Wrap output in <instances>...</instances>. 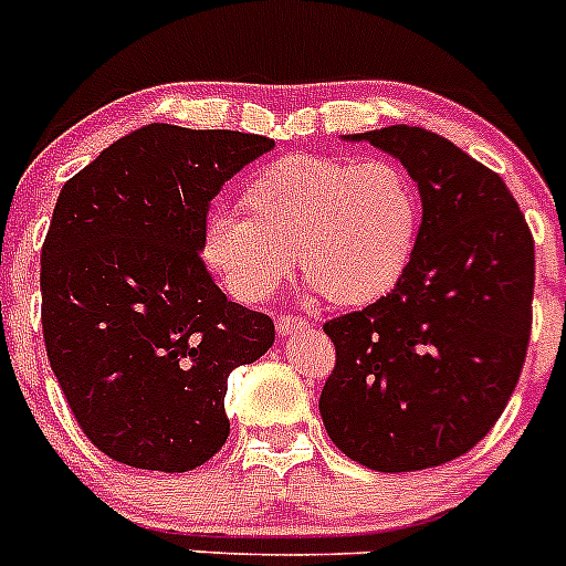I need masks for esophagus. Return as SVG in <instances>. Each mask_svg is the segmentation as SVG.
<instances>
[{"label": "esophagus", "mask_w": 566, "mask_h": 566, "mask_svg": "<svg viewBox=\"0 0 566 566\" xmlns=\"http://www.w3.org/2000/svg\"><path fill=\"white\" fill-rule=\"evenodd\" d=\"M304 328H310V321L301 315H279L276 317V332L282 334V337H287V334L293 332H304Z\"/></svg>", "instance_id": "obj_1"}]
</instances>
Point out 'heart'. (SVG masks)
<instances>
[{"instance_id":"b5f03b06","label":"heart","mask_w":566,"mask_h":566,"mask_svg":"<svg viewBox=\"0 0 566 566\" xmlns=\"http://www.w3.org/2000/svg\"><path fill=\"white\" fill-rule=\"evenodd\" d=\"M245 218L216 210L201 251L243 301L282 287L298 256L306 282L337 306H367L398 287L417 251L422 201L398 163L287 155L251 174Z\"/></svg>"}]
</instances>
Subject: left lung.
Wrapping results in <instances>:
<instances>
[{
  "label": "left lung",
  "mask_w": 566,
  "mask_h": 566,
  "mask_svg": "<svg viewBox=\"0 0 566 566\" xmlns=\"http://www.w3.org/2000/svg\"><path fill=\"white\" fill-rule=\"evenodd\" d=\"M370 140L417 182V251L392 293L332 317L337 359L317 406L334 446L378 473L446 464L479 446L523 373L534 238L512 190L442 135L384 126Z\"/></svg>",
  "instance_id": "obj_1"
}]
</instances>
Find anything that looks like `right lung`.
I'll return each instance as SVG.
<instances>
[{"label":"right lung","instance_id":"add662e5","mask_svg":"<svg viewBox=\"0 0 566 566\" xmlns=\"http://www.w3.org/2000/svg\"><path fill=\"white\" fill-rule=\"evenodd\" d=\"M265 135L149 124L63 185L41 249L49 365L87 440L129 468L188 473L229 437L227 378L273 345L201 260L210 201Z\"/></svg>","mask_w":566,"mask_h":566}]
</instances>
